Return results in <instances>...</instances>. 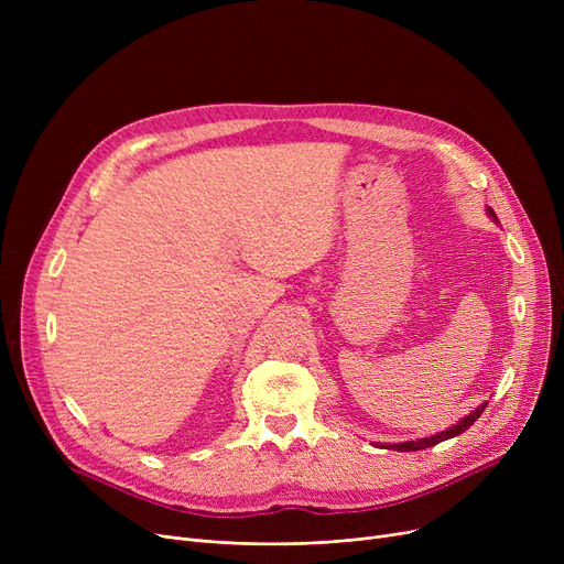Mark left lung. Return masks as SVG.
I'll return each instance as SVG.
<instances>
[{"label": "left lung", "mask_w": 564, "mask_h": 564, "mask_svg": "<svg viewBox=\"0 0 564 564\" xmlns=\"http://www.w3.org/2000/svg\"><path fill=\"white\" fill-rule=\"evenodd\" d=\"M487 409V402L482 404V406H478L476 411L470 413V416H466L464 421H459L455 427H451V430H446V432H438V434H434V436H430V438H419V441H406V443H393V446H387V448H393V451H400V453H404V451H425V448H430V446H436V443H441V441H446V438H453V436H457V434H462V432H466L473 423H476L478 419H480V413Z\"/></svg>", "instance_id": "8db88e82"}]
</instances>
